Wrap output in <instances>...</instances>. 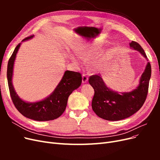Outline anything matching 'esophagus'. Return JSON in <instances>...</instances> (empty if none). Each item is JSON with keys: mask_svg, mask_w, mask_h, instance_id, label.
<instances>
[{"mask_svg": "<svg viewBox=\"0 0 160 160\" xmlns=\"http://www.w3.org/2000/svg\"><path fill=\"white\" fill-rule=\"evenodd\" d=\"M88 76H87L85 74H83V76H82V83H87V82H88Z\"/></svg>", "mask_w": 160, "mask_h": 160, "instance_id": "obj_1", "label": "esophagus"}]
</instances>
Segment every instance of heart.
<instances>
[{
	"instance_id": "obj_1",
	"label": "heart",
	"mask_w": 160,
	"mask_h": 160,
	"mask_svg": "<svg viewBox=\"0 0 160 160\" xmlns=\"http://www.w3.org/2000/svg\"><path fill=\"white\" fill-rule=\"evenodd\" d=\"M102 45L99 42H89L83 43L79 45L76 50L77 55L78 56L80 59L83 61L84 62H88L96 57L98 55L99 51L101 50ZM71 59L76 64H79L80 61L78 58L72 56ZM103 57L101 56L98 59H96L92 63V69L94 71H98L101 69L103 65Z\"/></svg>"
}]
</instances>
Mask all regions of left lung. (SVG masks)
I'll return each instance as SVG.
<instances>
[{
    "instance_id": "8db88e82",
    "label": "left lung",
    "mask_w": 160,
    "mask_h": 160,
    "mask_svg": "<svg viewBox=\"0 0 160 160\" xmlns=\"http://www.w3.org/2000/svg\"><path fill=\"white\" fill-rule=\"evenodd\" d=\"M129 46L148 60L144 50L138 42L132 41ZM151 73V65L148 62L137 88L132 91L121 93L108 88L99 75L91 76L89 83L95 91L91 103L94 112L98 117L108 121L122 120L136 113L146 99Z\"/></svg>"
}]
</instances>
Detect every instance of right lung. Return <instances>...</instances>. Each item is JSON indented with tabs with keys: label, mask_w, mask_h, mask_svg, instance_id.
<instances>
[{
	"label": "right lung",
	"mask_w": 160,
	"mask_h": 160,
	"mask_svg": "<svg viewBox=\"0 0 160 160\" xmlns=\"http://www.w3.org/2000/svg\"><path fill=\"white\" fill-rule=\"evenodd\" d=\"M33 37L34 35L28 37L22 42L31 39ZM21 45V42L14 50L7 66L8 85L12 102L19 112L28 119L38 122L55 119L63 113L69 96L80 87L82 82L81 75L78 72L66 71L57 88L46 98L32 103L23 101L17 94L12 82L14 61Z\"/></svg>",
	"instance_id": "add662e5"
}]
</instances>
